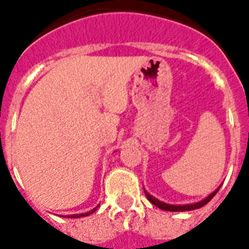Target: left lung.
<instances>
[{
    "instance_id": "1",
    "label": "left lung",
    "mask_w": 249,
    "mask_h": 249,
    "mask_svg": "<svg viewBox=\"0 0 249 249\" xmlns=\"http://www.w3.org/2000/svg\"><path fill=\"white\" fill-rule=\"evenodd\" d=\"M219 191V188H217L213 193H210L208 197H205L204 200L198 201V202H195V204H187V205H171L167 204V202H163V201H159L158 198H155L154 196H151L150 193H147L145 191V195L147 197V200L151 202V204H154L157 208L162 209V210H166V212H189V210H196V209L202 208L204 205H206L209 201L212 200L217 192Z\"/></svg>"
}]
</instances>
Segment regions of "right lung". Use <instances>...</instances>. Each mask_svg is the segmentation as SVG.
<instances>
[{
	"label": "right lung",
	"instance_id": "1",
	"mask_svg": "<svg viewBox=\"0 0 249 249\" xmlns=\"http://www.w3.org/2000/svg\"><path fill=\"white\" fill-rule=\"evenodd\" d=\"M99 206V205H98ZM98 206L96 208H94L92 210H90V212H87V213H82V214H73V215H69L70 218H79V217H86V215H90V214H92L98 209Z\"/></svg>",
	"mask_w": 249,
	"mask_h": 249
}]
</instances>
